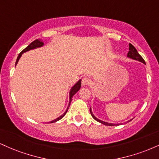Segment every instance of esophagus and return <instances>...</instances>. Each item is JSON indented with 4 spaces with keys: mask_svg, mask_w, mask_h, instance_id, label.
<instances>
[{
    "mask_svg": "<svg viewBox=\"0 0 159 159\" xmlns=\"http://www.w3.org/2000/svg\"><path fill=\"white\" fill-rule=\"evenodd\" d=\"M91 83V80L89 78L87 77H84L82 78V81H81V84L83 87H85V86L89 85Z\"/></svg>",
    "mask_w": 159,
    "mask_h": 159,
    "instance_id": "esophagus-1",
    "label": "esophagus"
}]
</instances>
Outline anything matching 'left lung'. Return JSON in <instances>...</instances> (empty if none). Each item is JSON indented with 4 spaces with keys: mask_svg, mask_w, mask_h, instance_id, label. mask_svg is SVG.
I'll return each instance as SVG.
<instances>
[{
    "mask_svg": "<svg viewBox=\"0 0 159 159\" xmlns=\"http://www.w3.org/2000/svg\"><path fill=\"white\" fill-rule=\"evenodd\" d=\"M129 52H128V54H127L128 57L131 58V59H133V60H135V61H140V62H141V63H144V64H145V61H144V60L143 59V57H142L140 56L139 54H138V51L136 50V48H134V47L133 46V45L131 44V43H129ZM90 111L91 115H92V116H93V119L96 120V121L99 122L100 123L103 124V125H119V124H114V123H107V122L102 121V120L98 119V118L96 117V116H94V114H93L92 110H91V107L90 108ZM129 120V121H127V123H128V122L131 121V120ZM120 124H122V123H120Z\"/></svg>",
    "mask_w": 159,
    "mask_h": 159,
    "instance_id": "obj_1",
    "label": "left lung"
}]
</instances>
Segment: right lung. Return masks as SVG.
<instances>
[{"instance_id": "1", "label": "right lung", "mask_w": 159, "mask_h": 159, "mask_svg": "<svg viewBox=\"0 0 159 159\" xmlns=\"http://www.w3.org/2000/svg\"><path fill=\"white\" fill-rule=\"evenodd\" d=\"M43 46H44V43H43V40H42V41H41V40H39V39H36V40H34V42H32V43H30V44L27 47V48H25V49H24L22 52H21L20 53V54H19V56H18L17 60H16V66L17 65V63H18V62H19V61L20 57H21V55H22V54H24V53L28 52V51H30V50H33V49H36V48H41V47H43ZM81 80L80 79L79 81H78L77 82V83L75 84L72 86V88H71L70 91H69V105H68V107H67L66 110L65 112L63 113V114H62L61 116H60L59 117H57V119H55V120H52V121L49 122V123H55V122L58 121V120H61L62 118H63V116H65V114H66L67 111H68L69 107V105H70L71 102H72V97H73L74 95L76 93H77L78 91L80 90V88H81Z\"/></svg>"}]
</instances>
